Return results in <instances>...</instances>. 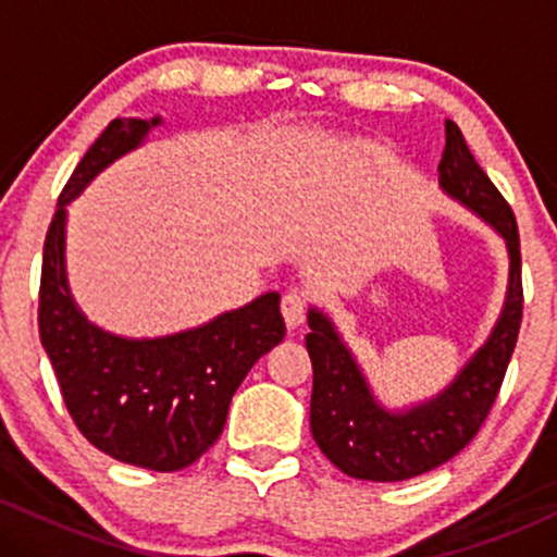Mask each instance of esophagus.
<instances>
[{"label":"esophagus","instance_id":"obj_1","mask_svg":"<svg viewBox=\"0 0 557 557\" xmlns=\"http://www.w3.org/2000/svg\"><path fill=\"white\" fill-rule=\"evenodd\" d=\"M309 306H311L309 293L300 290V287H290V290L283 296V300H280V309H283L287 327H298V324L306 319Z\"/></svg>","mask_w":557,"mask_h":557}]
</instances>
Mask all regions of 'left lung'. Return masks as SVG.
Returning <instances> with one entry per match:
<instances>
[{
	"label": "left lung",
	"mask_w": 557,
	"mask_h": 557,
	"mask_svg": "<svg viewBox=\"0 0 557 557\" xmlns=\"http://www.w3.org/2000/svg\"><path fill=\"white\" fill-rule=\"evenodd\" d=\"M440 185L453 198L490 222L505 238L510 257L508 296L500 322L490 341L463 367L445 393L411 411H385L374 400L359 363L345 348L324 314L309 311L306 350L314 369L311 389V434L319 450L343 474L367 482H403L437 469L463 450L500 393L523 317L521 240L510 203L466 146L461 127L445 123V149L440 159Z\"/></svg>",
	"instance_id": "left-lung-1"
}]
</instances>
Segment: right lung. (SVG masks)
Masks as SVG:
<instances>
[{
	"mask_svg": "<svg viewBox=\"0 0 557 557\" xmlns=\"http://www.w3.org/2000/svg\"><path fill=\"white\" fill-rule=\"evenodd\" d=\"M146 120H112L62 188L44 240L38 335L52 361L67 413L107 456L151 471L190 466L225 430L235 389L267 350L283 343L280 296L181 335L125 341L81 314L65 280V207L107 164L136 149Z\"/></svg>",
	"mask_w": 557,
	"mask_h": 557,
	"instance_id": "right-lung-1",
	"label": "right lung"
}]
</instances>
